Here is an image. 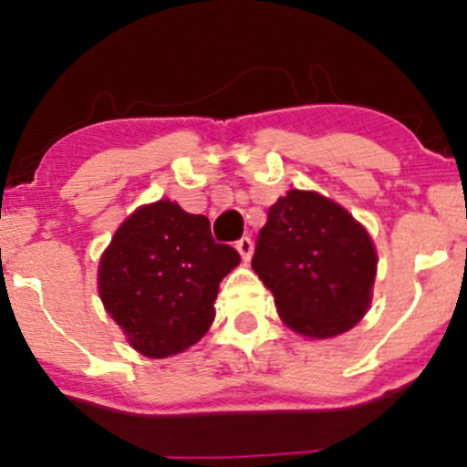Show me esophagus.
<instances>
[{"mask_svg": "<svg viewBox=\"0 0 467 467\" xmlns=\"http://www.w3.org/2000/svg\"><path fill=\"white\" fill-rule=\"evenodd\" d=\"M237 250H239L241 259L250 261V256H252V239L250 237H241L237 241Z\"/></svg>", "mask_w": 467, "mask_h": 467, "instance_id": "34e87169", "label": "esophagus"}]
</instances>
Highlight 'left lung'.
<instances>
[{
	"label": "left lung",
	"mask_w": 467,
	"mask_h": 467,
	"mask_svg": "<svg viewBox=\"0 0 467 467\" xmlns=\"http://www.w3.org/2000/svg\"><path fill=\"white\" fill-rule=\"evenodd\" d=\"M378 254L360 223L312 191H289L267 211L252 270L275 294L289 329L334 337L360 323L371 303Z\"/></svg>",
	"instance_id": "obj_1"
}]
</instances>
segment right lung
<instances>
[{"instance_id": "add662e5", "label": "right lung", "mask_w": 467, "mask_h": 467, "mask_svg": "<svg viewBox=\"0 0 467 467\" xmlns=\"http://www.w3.org/2000/svg\"><path fill=\"white\" fill-rule=\"evenodd\" d=\"M239 261L233 245L213 239L206 217L162 200L116 230L100 259L99 292L133 349L169 358L206 334L219 283Z\"/></svg>"}]
</instances>
